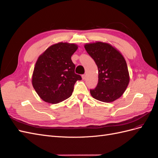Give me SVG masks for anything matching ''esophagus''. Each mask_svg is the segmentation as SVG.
Returning a JSON list of instances; mask_svg holds the SVG:
<instances>
[{
  "mask_svg": "<svg viewBox=\"0 0 158 158\" xmlns=\"http://www.w3.org/2000/svg\"><path fill=\"white\" fill-rule=\"evenodd\" d=\"M85 77H86V75H82V79H85Z\"/></svg>",
  "mask_w": 158,
  "mask_h": 158,
  "instance_id": "1",
  "label": "esophagus"
}]
</instances>
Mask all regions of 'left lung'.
Wrapping results in <instances>:
<instances>
[{
	"label": "left lung",
	"instance_id": "obj_1",
	"mask_svg": "<svg viewBox=\"0 0 158 158\" xmlns=\"http://www.w3.org/2000/svg\"><path fill=\"white\" fill-rule=\"evenodd\" d=\"M98 70L97 87L90 90L91 96L104 102H111L119 98L127 89L130 75L124 56L109 43L96 42L84 46Z\"/></svg>",
	"mask_w": 158,
	"mask_h": 158
}]
</instances>
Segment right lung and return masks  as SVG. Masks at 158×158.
I'll list each match as a JSON object with an SVG mask.
<instances>
[{
  "mask_svg": "<svg viewBox=\"0 0 158 158\" xmlns=\"http://www.w3.org/2000/svg\"><path fill=\"white\" fill-rule=\"evenodd\" d=\"M78 49L75 44H53L40 55L35 63L31 83L45 102L57 104L70 97L77 81L81 77L75 73L71 56Z\"/></svg>",
  "mask_w": 158,
  "mask_h": 158,
  "instance_id": "right-lung-1",
  "label": "right lung"
}]
</instances>
